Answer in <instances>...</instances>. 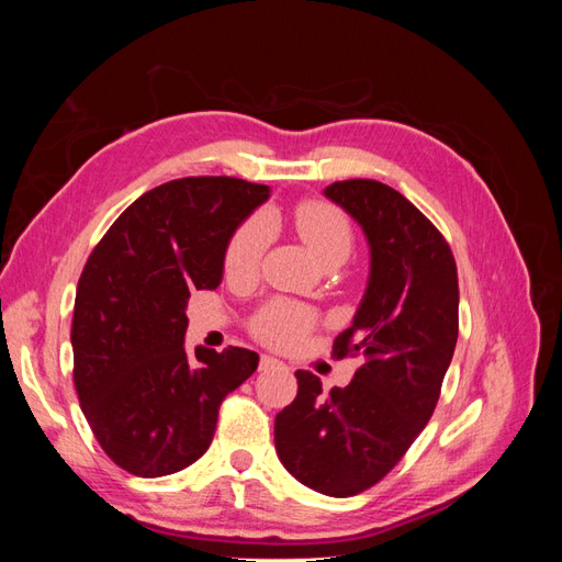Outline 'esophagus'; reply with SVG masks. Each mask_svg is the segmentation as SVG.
<instances>
[{"label":"esophagus","instance_id":"esophagus-1","mask_svg":"<svg viewBox=\"0 0 562 562\" xmlns=\"http://www.w3.org/2000/svg\"><path fill=\"white\" fill-rule=\"evenodd\" d=\"M277 368H283V361L274 359V356H269V353H262L260 370H277Z\"/></svg>","mask_w":562,"mask_h":562}]
</instances>
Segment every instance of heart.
I'll return each instance as SVG.
<instances>
[{
  "instance_id": "heart-1",
  "label": "heart",
  "mask_w": 562,
  "mask_h": 562,
  "mask_svg": "<svg viewBox=\"0 0 562 562\" xmlns=\"http://www.w3.org/2000/svg\"><path fill=\"white\" fill-rule=\"evenodd\" d=\"M295 232L302 244L318 262H326L335 255H345L351 248V227L347 217L330 203L304 201L293 213ZM267 244V229L260 220H248L236 234L225 252V271L234 279H244L255 274L260 265L262 250ZM312 328V314L297 307L293 302L277 300L255 316L252 330L262 342L274 347H291Z\"/></svg>"
}]
</instances>
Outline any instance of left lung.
<instances>
[{
  "label": "left lung",
  "mask_w": 562,
  "mask_h": 562,
  "mask_svg": "<svg viewBox=\"0 0 562 562\" xmlns=\"http://www.w3.org/2000/svg\"><path fill=\"white\" fill-rule=\"evenodd\" d=\"M323 196L361 227L368 283L337 356L363 353L345 389L295 372L297 396L274 422L288 473L321 495L349 497L375 485L427 427L457 345V267L440 232L394 187L333 182Z\"/></svg>",
  "instance_id": "8db88e82"
}]
</instances>
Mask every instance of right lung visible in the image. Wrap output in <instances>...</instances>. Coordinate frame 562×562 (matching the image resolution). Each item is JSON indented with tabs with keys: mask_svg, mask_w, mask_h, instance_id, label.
<instances>
[{
	"mask_svg": "<svg viewBox=\"0 0 562 562\" xmlns=\"http://www.w3.org/2000/svg\"><path fill=\"white\" fill-rule=\"evenodd\" d=\"M271 187L180 178L135 199L83 267L72 318L75 386L83 417L114 464L159 479L209 450L220 403L260 356L229 347L184 351L190 291H215L234 232Z\"/></svg>",
	"mask_w": 562,
	"mask_h": 562,
	"instance_id": "right-lung-1",
	"label": "right lung"
}]
</instances>
